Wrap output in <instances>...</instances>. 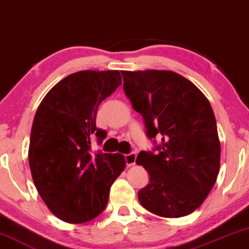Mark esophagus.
I'll use <instances>...</instances> for the list:
<instances>
[{
    "label": "esophagus",
    "instance_id": "34e87169",
    "mask_svg": "<svg viewBox=\"0 0 249 249\" xmlns=\"http://www.w3.org/2000/svg\"><path fill=\"white\" fill-rule=\"evenodd\" d=\"M136 153H134V152H131V153H129V154H125L124 155V160H125V164H127L128 166H131V165H134L135 163H136Z\"/></svg>",
    "mask_w": 249,
    "mask_h": 249
}]
</instances>
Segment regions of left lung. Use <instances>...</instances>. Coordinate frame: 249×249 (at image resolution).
<instances>
[{
    "instance_id": "1",
    "label": "left lung",
    "mask_w": 249,
    "mask_h": 249,
    "mask_svg": "<svg viewBox=\"0 0 249 249\" xmlns=\"http://www.w3.org/2000/svg\"><path fill=\"white\" fill-rule=\"evenodd\" d=\"M121 73L124 93L155 145L136 159L149 175L139 202L163 217L188 215L202 205L219 175L221 147L212 107L192 81L173 71ZM155 137H161L160 144Z\"/></svg>"
}]
</instances>
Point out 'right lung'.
Returning <instances> with one entry per match:
<instances>
[{"instance_id":"right-lung-1","label":"right lung","mask_w":249,"mask_h":249,"mask_svg":"<svg viewBox=\"0 0 249 249\" xmlns=\"http://www.w3.org/2000/svg\"><path fill=\"white\" fill-rule=\"evenodd\" d=\"M122 84L118 70L79 71L57 83L37 108L28 160L37 192L56 217L90 221L105 210L124 170L122 154L91 152L107 131L96 128L98 107Z\"/></svg>"}]
</instances>
